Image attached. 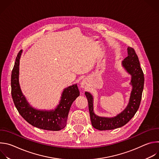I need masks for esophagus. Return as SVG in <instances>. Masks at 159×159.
<instances>
[{"instance_id": "obj_1", "label": "esophagus", "mask_w": 159, "mask_h": 159, "mask_svg": "<svg viewBox=\"0 0 159 159\" xmlns=\"http://www.w3.org/2000/svg\"><path fill=\"white\" fill-rule=\"evenodd\" d=\"M86 85H87V82L85 80H83L81 83H80V87L81 88H85L86 87Z\"/></svg>"}]
</instances>
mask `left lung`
<instances>
[{"label": "left lung", "mask_w": 159, "mask_h": 159, "mask_svg": "<svg viewBox=\"0 0 159 159\" xmlns=\"http://www.w3.org/2000/svg\"><path fill=\"white\" fill-rule=\"evenodd\" d=\"M127 50L128 57L122 61L121 65L131 76L129 84L132 85V90L126 108L114 117L99 116L94 111L93 95L88 92L85 93L88 101L91 123L93 126L97 129L110 130L125 125L134 116L139 108L143 90L144 75L140 67L139 57L134 49L128 47Z\"/></svg>", "instance_id": "1"}]
</instances>
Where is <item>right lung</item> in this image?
Returning a JSON list of instances; mask_svg holds the SVG:
<instances>
[{
  "label": "right lung",
  "instance_id": "right-lung-1",
  "mask_svg": "<svg viewBox=\"0 0 159 159\" xmlns=\"http://www.w3.org/2000/svg\"><path fill=\"white\" fill-rule=\"evenodd\" d=\"M22 52L20 50L16 57L11 75V94L16 107L20 116L34 127L50 131L64 128L71 105L80 95L77 85L74 84L64 89L59 104L54 109H35L22 93L19 84V61Z\"/></svg>",
  "mask_w": 159,
  "mask_h": 159
}]
</instances>
